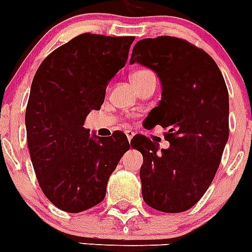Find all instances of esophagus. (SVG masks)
<instances>
[{"label": "esophagus", "instance_id": "1", "mask_svg": "<svg viewBox=\"0 0 252 252\" xmlns=\"http://www.w3.org/2000/svg\"><path fill=\"white\" fill-rule=\"evenodd\" d=\"M125 134H126V136H127L128 142H130V140L134 138V135H135V132L132 131V130H126V131H125Z\"/></svg>", "mask_w": 252, "mask_h": 252}]
</instances>
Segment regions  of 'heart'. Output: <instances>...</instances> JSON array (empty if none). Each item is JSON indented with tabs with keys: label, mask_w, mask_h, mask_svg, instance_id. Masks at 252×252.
Wrapping results in <instances>:
<instances>
[{
	"label": "heart",
	"mask_w": 252,
	"mask_h": 252,
	"mask_svg": "<svg viewBox=\"0 0 252 252\" xmlns=\"http://www.w3.org/2000/svg\"><path fill=\"white\" fill-rule=\"evenodd\" d=\"M146 72H150V71H147V70H139V71H136V72H134V74H132L131 79H132V78H136V76L143 75V74H146Z\"/></svg>",
	"instance_id": "1"
}]
</instances>
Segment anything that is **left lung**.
I'll return each mask as SVG.
<instances>
[{
	"mask_svg": "<svg viewBox=\"0 0 252 252\" xmlns=\"http://www.w3.org/2000/svg\"><path fill=\"white\" fill-rule=\"evenodd\" d=\"M135 62L160 79L161 101L148 116L169 142L160 150L146 136L132 138L143 155V199L160 212H183L204 195L220 165L229 138L228 88L209 54L177 37L140 40L130 58Z\"/></svg>",
	"mask_w": 252,
	"mask_h": 252,
	"instance_id": "8db88e82",
	"label": "left lung"
}]
</instances>
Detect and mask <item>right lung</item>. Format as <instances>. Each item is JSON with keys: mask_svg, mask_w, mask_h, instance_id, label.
I'll return each mask as SVG.
<instances>
[{"mask_svg": "<svg viewBox=\"0 0 252 252\" xmlns=\"http://www.w3.org/2000/svg\"><path fill=\"white\" fill-rule=\"evenodd\" d=\"M134 39L76 36L52 52L33 76L26 109L28 150L41 190L65 212L102 202L110 174L130 148L124 132L91 136L83 125L102 105Z\"/></svg>", "mask_w": 252, "mask_h": 252, "instance_id": "add662e5", "label": "right lung"}]
</instances>
